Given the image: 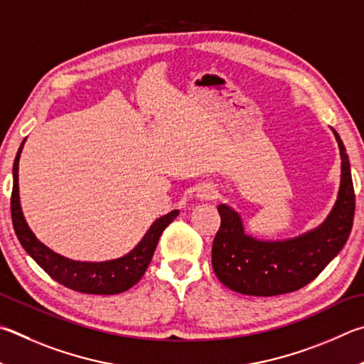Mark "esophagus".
Wrapping results in <instances>:
<instances>
[{
	"mask_svg": "<svg viewBox=\"0 0 364 364\" xmlns=\"http://www.w3.org/2000/svg\"><path fill=\"white\" fill-rule=\"evenodd\" d=\"M196 197L199 200H211L218 197V191L215 186H211V184H202L200 188H197Z\"/></svg>",
	"mask_w": 364,
	"mask_h": 364,
	"instance_id": "1",
	"label": "esophagus"
}]
</instances>
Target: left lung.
Wrapping results in <instances>:
<instances>
[{
    "instance_id": "1",
    "label": "left lung",
    "mask_w": 364,
    "mask_h": 364,
    "mask_svg": "<svg viewBox=\"0 0 364 364\" xmlns=\"http://www.w3.org/2000/svg\"><path fill=\"white\" fill-rule=\"evenodd\" d=\"M341 154V184L325 221L307 232L283 240H262L245 232L240 213L218 205L221 226L211 248V264L224 287L248 296L291 293L312 282L350 235L355 213L352 171L346 146L334 129Z\"/></svg>"
}]
</instances>
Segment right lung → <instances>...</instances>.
<instances>
[{"mask_svg":"<svg viewBox=\"0 0 364 364\" xmlns=\"http://www.w3.org/2000/svg\"><path fill=\"white\" fill-rule=\"evenodd\" d=\"M23 144L25 140L17 151L14 167H12L14 186H12L11 197L12 224H14L16 235L23 250L36 261L46 274H49L60 285L75 289V291L87 294H119L127 291L146 272L161 234L180 215V210H173L157 218L146 230V234L143 235V239L127 255L108 261L71 259V257L57 253L48 245H44L25 220L21 194H18V161H21Z\"/></svg>","mask_w":364,"mask_h":364,"instance_id":"add662e5","label":"right lung"}]
</instances>
